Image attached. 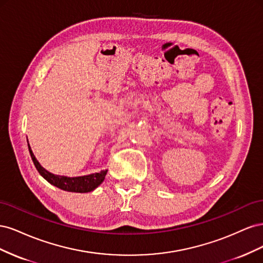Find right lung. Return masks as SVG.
<instances>
[{"label":"right lung","mask_w":263,"mask_h":263,"mask_svg":"<svg viewBox=\"0 0 263 263\" xmlns=\"http://www.w3.org/2000/svg\"><path fill=\"white\" fill-rule=\"evenodd\" d=\"M28 150L31 157V160H33L39 174H41L46 181H48L50 184L57 186L63 191H67V192H76V193L92 192L93 190L97 189L101 183L104 181L107 173V170H102L100 172L91 173V174H87V176H82V177L57 176V174H53L49 171H47L45 168H43L42 164L38 162L36 157L34 156L33 150H31L29 144H28Z\"/></svg>","instance_id":"obj_1"}]
</instances>
